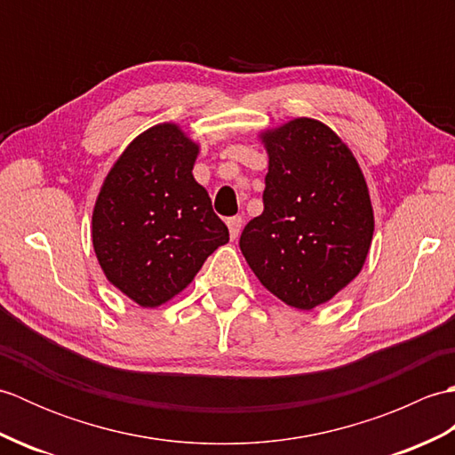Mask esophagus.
Returning <instances> with one entry per match:
<instances>
[{
  "mask_svg": "<svg viewBox=\"0 0 455 455\" xmlns=\"http://www.w3.org/2000/svg\"><path fill=\"white\" fill-rule=\"evenodd\" d=\"M243 222H244V219L240 217V215H236V217H230V219L227 220V225H228V233H230V238H238L240 230H243Z\"/></svg>",
  "mask_w": 455,
  "mask_h": 455,
  "instance_id": "34e87169",
  "label": "esophagus"
}]
</instances>
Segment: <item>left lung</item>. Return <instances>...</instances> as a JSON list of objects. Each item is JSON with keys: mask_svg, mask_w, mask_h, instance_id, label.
Segmentation results:
<instances>
[{"mask_svg": "<svg viewBox=\"0 0 455 455\" xmlns=\"http://www.w3.org/2000/svg\"><path fill=\"white\" fill-rule=\"evenodd\" d=\"M269 166L264 212L240 235L269 293L311 311L362 272L373 209L352 150L324 123L299 117L262 132Z\"/></svg>", "mask_w": 455, "mask_h": 455, "instance_id": "left-lung-1", "label": "left lung"}]
</instances>
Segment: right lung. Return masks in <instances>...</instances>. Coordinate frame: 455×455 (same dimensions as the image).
<instances>
[{
  "instance_id": "obj_1",
  "label": "right lung",
  "mask_w": 455,
  "mask_h": 455,
  "mask_svg": "<svg viewBox=\"0 0 455 455\" xmlns=\"http://www.w3.org/2000/svg\"><path fill=\"white\" fill-rule=\"evenodd\" d=\"M197 154L199 144L178 124H156L124 148L95 201V256L105 277L140 307L176 297L228 243L227 225L191 173Z\"/></svg>"
}]
</instances>
